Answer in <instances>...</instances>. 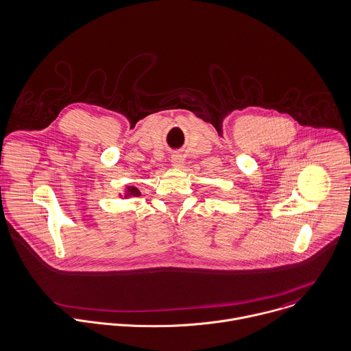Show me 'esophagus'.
Segmentation results:
<instances>
[{"label": "esophagus", "instance_id": "1", "mask_svg": "<svg viewBox=\"0 0 351 351\" xmlns=\"http://www.w3.org/2000/svg\"><path fill=\"white\" fill-rule=\"evenodd\" d=\"M183 156L182 154H179V153H173L172 156H171V162H172V165L175 167V168H182V165H183Z\"/></svg>", "mask_w": 351, "mask_h": 351}]
</instances>
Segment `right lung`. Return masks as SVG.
Here are the masks:
<instances>
[{
    "label": "right lung",
    "mask_w": 351,
    "mask_h": 351,
    "mask_svg": "<svg viewBox=\"0 0 351 351\" xmlns=\"http://www.w3.org/2000/svg\"><path fill=\"white\" fill-rule=\"evenodd\" d=\"M141 191L136 186H128L125 189V195L123 198H130V197H140ZM122 197V195H121Z\"/></svg>",
    "instance_id": "add662e5"
}]
</instances>
